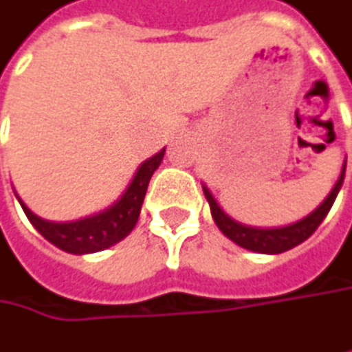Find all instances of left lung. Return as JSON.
<instances>
[{
    "label": "left lung",
    "mask_w": 352,
    "mask_h": 352,
    "mask_svg": "<svg viewBox=\"0 0 352 352\" xmlns=\"http://www.w3.org/2000/svg\"><path fill=\"white\" fill-rule=\"evenodd\" d=\"M344 169H346V163L342 165L340 177H338L336 185L333 187V191L329 193V197H327L318 208L314 209L310 215H306L304 219L292 223V226H286V228L260 230V228L241 226L238 221H234L228 213H223V209L217 206V201L213 199V195L209 193L208 187H204V193H206V199L209 201L213 221L217 223V228H219L230 240L236 241L238 245L245 248V250L258 252V254H282V252L292 250L294 245L302 243L304 240H308V238L314 234V230L322 223V219L327 217V213L333 208L336 195H338V189H340V185H342V181H344Z\"/></svg>",
    "instance_id": "1"
}]
</instances>
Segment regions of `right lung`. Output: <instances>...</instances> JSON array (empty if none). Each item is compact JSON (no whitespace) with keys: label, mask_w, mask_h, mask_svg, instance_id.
Returning a JSON list of instances; mask_svg holds the SVG:
<instances>
[{"label":"right lung","mask_w":352,"mask_h":352,"mask_svg":"<svg viewBox=\"0 0 352 352\" xmlns=\"http://www.w3.org/2000/svg\"><path fill=\"white\" fill-rule=\"evenodd\" d=\"M165 155V148L159 151L155 157L146 159L139 167L137 175L133 177V183L124 191V195L107 211L86 217L80 221H70V223H54L38 217L32 213L21 201V209L32 221V226L52 241L56 248L70 252V254H90V252H100L104 248H111L116 241L126 238L133 228L137 226L141 206H143L144 193L148 187V181L155 173V169L161 165Z\"/></svg>","instance_id":"obj_1"}]
</instances>
